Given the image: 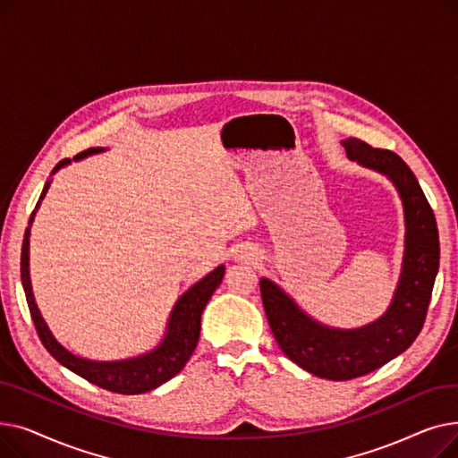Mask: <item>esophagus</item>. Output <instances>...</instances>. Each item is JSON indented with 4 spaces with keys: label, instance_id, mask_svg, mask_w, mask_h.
I'll return each mask as SVG.
<instances>
[{
    "label": "esophagus",
    "instance_id": "1",
    "mask_svg": "<svg viewBox=\"0 0 458 458\" xmlns=\"http://www.w3.org/2000/svg\"><path fill=\"white\" fill-rule=\"evenodd\" d=\"M233 258H235L237 261H254L258 256H256V252H254L252 249L242 247V249H237V250L233 252Z\"/></svg>",
    "mask_w": 458,
    "mask_h": 458
}]
</instances>
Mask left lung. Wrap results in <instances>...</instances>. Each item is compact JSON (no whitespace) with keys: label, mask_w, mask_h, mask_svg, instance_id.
<instances>
[{"label":"left lung","mask_w":458,"mask_h":458,"mask_svg":"<svg viewBox=\"0 0 458 458\" xmlns=\"http://www.w3.org/2000/svg\"><path fill=\"white\" fill-rule=\"evenodd\" d=\"M342 144L349 159L388 176L403 200L404 256L392 304L366 327L332 328L311 319L275 282L259 280L263 308L282 352L308 373L328 380L368 375L414 344L440 263L435 213L408 165L395 152L373 148L354 137Z\"/></svg>","instance_id":"left-lung-1"}]
</instances>
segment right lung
<instances>
[{
  "label": "right lung",
  "mask_w": 458,
  "mask_h": 458,
  "mask_svg": "<svg viewBox=\"0 0 458 458\" xmlns=\"http://www.w3.org/2000/svg\"><path fill=\"white\" fill-rule=\"evenodd\" d=\"M104 150L106 148H89L87 152L78 154L74 161H80L90 154H98ZM64 165H70V159L59 161L52 171V174H55ZM50 183L52 180L46 182L42 195L37 202V208L40 206V200L46 197L47 189H50ZM33 216H35V211L30 219V226L26 228V235H23L20 273H21V285H23V292H26L31 318L46 351L50 352L66 369L74 371L85 380L96 384V386L114 394L135 395V394L150 392L161 386L163 382L171 380L174 375H178L199 344L202 311L208 301L211 299L213 292L223 282L225 266L215 267L208 276H204L195 285H191L189 290L178 299V302L171 311V318H168L163 340L154 351L144 352L135 358H128V360H114V362L87 360V358L76 356L74 352H70L55 340V335L52 334L50 328H47L44 318L40 316V310L35 302L31 278H30V235H31L30 228L33 223Z\"/></svg>",
  "instance_id": "obj_1"
}]
</instances>
